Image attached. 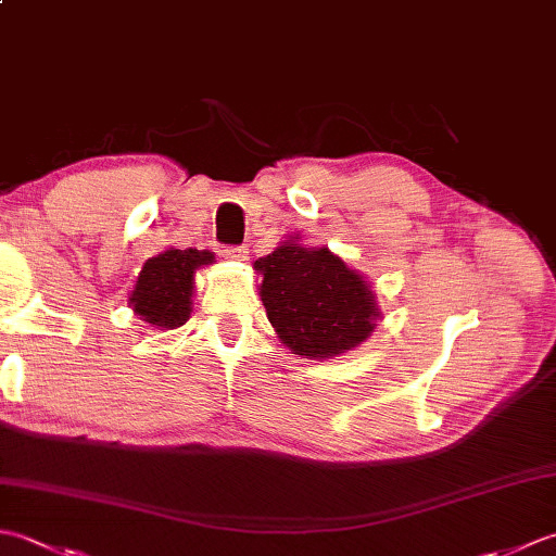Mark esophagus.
<instances>
[{"label":"esophagus","instance_id":"esophagus-1","mask_svg":"<svg viewBox=\"0 0 556 556\" xmlns=\"http://www.w3.org/2000/svg\"><path fill=\"white\" fill-rule=\"evenodd\" d=\"M224 257L233 260V263H243V260H248V248H245V245H229V248H224Z\"/></svg>","mask_w":556,"mask_h":556}]
</instances>
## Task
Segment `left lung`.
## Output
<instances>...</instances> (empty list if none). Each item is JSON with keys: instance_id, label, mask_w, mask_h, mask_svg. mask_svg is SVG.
Returning <instances> with one entry per match:
<instances>
[{"instance_id": "1", "label": "left lung", "mask_w": 556, "mask_h": 556, "mask_svg": "<svg viewBox=\"0 0 556 556\" xmlns=\"http://www.w3.org/2000/svg\"><path fill=\"white\" fill-rule=\"evenodd\" d=\"M260 301L279 341L303 358H334L368 339L382 311L361 271L327 245H305L289 236L255 260Z\"/></svg>"}]
</instances>
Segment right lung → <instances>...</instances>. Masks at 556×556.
I'll use <instances>...</instances> for the list:
<instances>
[{
	"label": "right lung",
	"mask_w": 556,
	"mask_h": 556,
	"mask_svg": "<svg viewBox=\"0 0 556 556\" xmlns=\"http://www.w3.org/2000/svg\"><path fill=\"white\" fill-rule=\"evenodd\" d=\"M215 263V253L195 248H167L150 257L138 271L128 305L140 320L155 329H176L188 323L193 311L195 271Z\"/></svg>",
	"instance_id": "1"
}]
</instances>
